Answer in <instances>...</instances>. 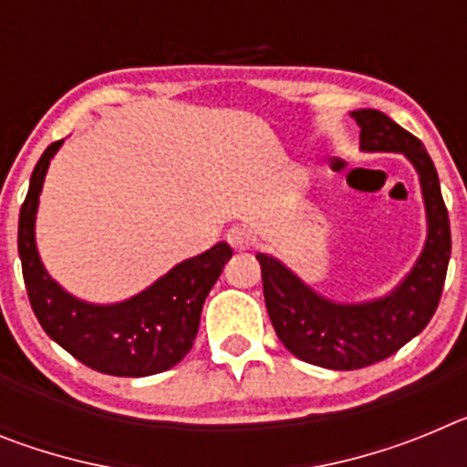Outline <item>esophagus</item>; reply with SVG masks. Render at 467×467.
<instances>
[{
  "label": "esophagus",
  "mask_w": 467,
  "mask_h": 467,
  "mask_svg": "<svg viewBox=\"0 0 467 467\" xmlns=\"http://www.w3.org/2000/svg\"><path fill=\"white\" fill-rule=\"evenodd\" d=\"M226 241L234 250H247V247L253 245V234L250 229L243 224H234L229 231H226Z\"/></svg>",
  "instance_id": "obj_1"
}]
</instances>
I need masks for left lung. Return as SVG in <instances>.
<instances>
[{
    "label": "left lung",
    "instance_id": "left-lung-1",
    "mask_svg": "<svg viewBox=\"0 0 467 467\" xmlns=\"http://www.w3.org/2000/svg\"><path fill=\"white\" fill-rule=\"evenodd\" d=\"M367 151H402L420 177L428 213V241L411 274L398 290L369 304L341 306L317 296L269 254H257L264 301L278 339L299 360L327 369H362L398 353L435 316L449 254L451 229L440 180L416 135L379 109L353 111Z\"/></svg>",
    "mask_w": 467,
    "mask_h": 467
}]
</instances>
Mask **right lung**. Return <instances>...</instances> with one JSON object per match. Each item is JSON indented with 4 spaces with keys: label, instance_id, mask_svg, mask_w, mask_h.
<instances>
[{
    "label": "right lung",
    "instance_id": "1",
    "mask_svg": "<svg viewBox=\"0 0 467 467\" xmlns=\"http://www.w3.org/2000/svg\"><path fill=\"white\" fill-rule=\"evenodd\" d=\"M60 144L63 140L48 144L36 161L20 205L18 254L32 311L56 344L95 372L111 377L166 372L192 350L205 296L234 253L226 243H217L203 254L177 264L142 295L114 306H93L69 296L48 278L35 245L41 184Z\"/></svg>",
    "mask_w": 467,
    "mask_h": 467
}]
</instances>
